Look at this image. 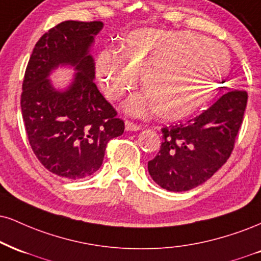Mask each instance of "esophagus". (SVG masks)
Masks as SVG:
<instances>
[{"mask_svg": "<svg viewBox=\"0 0 261 261\" xmlns=\"http://www.w3.org/2000/svg\"><path fill=\"white\" fill-rule=\"evenodd\" d=\"M125 130L126 131H139L140 126L139 125L134 124L131 121H125Z\"/></svg>", "mask_w": 261, "mask_h": 261, "instance_id": "34e87169", "label": "esophagus"}]
</instances>
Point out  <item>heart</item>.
<instances>
[{"label":"heart","mask_w":261,"mask_h":261,"mask_svg":"<svg viewBox=\"0 0 261 261\" xmlns=\"http://www.w3.org/2000/svg\"><path fill=\"white\" fill-rule=\"evenodd\" d=\"M96 75L105 95L118 99L142 73L147 93L133 96L125 111L141 117L155 111L164 121L190 117L214 98L227 76L225 47L192 31L139 29L124 41V56L105 49L96 58Z\"/></svg>","instance_id":"b5f03b06"}]
</instances>
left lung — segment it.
Returning <instances> with one entry per match:
<instances>
[{
	"label": "left lung",
	"mask_w": 261,
	"mask_h": 261,
	"mask_svg": "<svg viewBox=\"0 0 261 261\" xmlns=\"http://www.w3.org/2000/svg\"><path fill=\"white\" fill-rule=\"evenodd\" d=\"M247 99L246 91H230L186 124L162 128L161 150L148 162L153 181L164 190L184 192L212 177L230 158Z\"/></svg>",
	"instance_id": "8db88e82"
}]
</instances>
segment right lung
Instances as JSON below:
<instances>
[{
	"label": "right lung",
	"mask_w": 261,
	"mask_h": 261,
	"mask_svg": "<svg viewBox=\"0 0 261 261\" xmlns=\"http://www.w3.org/2000/svg\"><path fill=\"white\" fill-rule=\"evenodd\" d=\"M102 21L65 20L37 41L20 98L28 139L41 164L70 180L100 168L107 143L124 133V121L97 89L91 47ZM75 71L67 88L49 79L58 67Z\"/></svg>",
	"instance_id": "right-lung-1"
}]
</instances>
